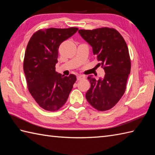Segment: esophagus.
<instances>
[{"mask_svg": "<svg viewBox=\"0 0 155 155\" xmlns=\"http://www.w3.org/2000/svg\"><path fill=\"white\" fill-rule=\"evenodd\" d=\"M85 78V77L84 75H81V74L77 75V79L78 80H81V79H83V78Z\"/></svg>", "mask_w": 155, "mask_h": 155, "instance_id": "esophagus-1", "label": "esophagus"}]
</instances>
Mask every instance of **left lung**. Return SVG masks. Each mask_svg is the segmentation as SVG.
<instances>
[{
  "mask_svg": "<svg viewBox=\"0 0 155 155\" xmlns=\"http://www.w3.org/2000/svg\"><path fill=\"white\" fill-rule=\"evenodd\" d=\"M92 47L105 74L96 80L90 75L91 88L86 93L89 104L99 111L109 110L123 97L130 72V59L124 39L117 30L108 27L78 31Z\"/></svg>",
  "mask_w": 155,
  "mask_h": 155,
  "instance_id": "left-lung-1",
  "label": "left lung"
}]
</instances>
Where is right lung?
<instances>
[{
    "label": "right lung",
    "instance_id": "1",
    "mask_svg": "<svg viewBox=\"0 0 155 155\" xmlns=\"http://www.w3.org/2000/svg\"><path fill=\"white\" fill-rule=\"evenodd\" d=\"M78 28H50L32 35L26 49L23 69L32 97L43 109L56 111L65 104L73 84L74 74L68 77L55 71L58 50L62 42Z\"/></svg>",
    "mask_w": 155,
    "mask_h": 155
}]
</instances>
